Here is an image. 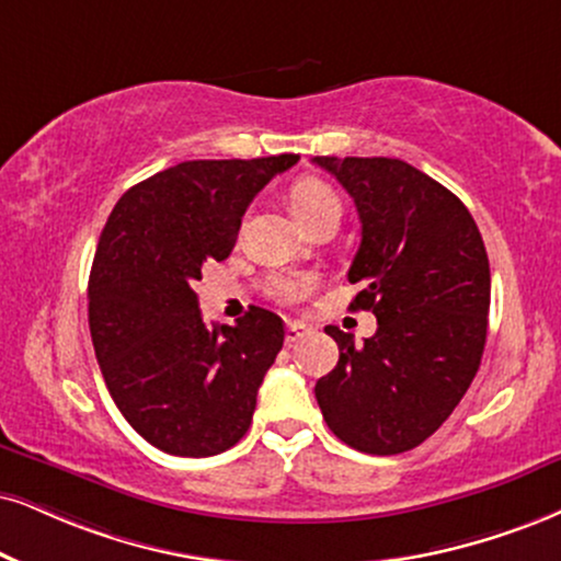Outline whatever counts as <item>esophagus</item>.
Returning a JSON list of instances; mask_svg holds the SVG:
<instances>
[{
    "instance_id": "obj_1",
    "label": "esophagus",
    "mask_w": 561,
    "mask_h": 561,
    "mask_svg": "<svg viewBox=\"0 0 561 561\" xmlns=\"http://www.w3.org/2000/svg\"><path fill=\"white\" fill-rule=\"evenodd\" d=\"M304 335H309L307 324H301V322H288V328H286V343H288V345L299 343Z\"/></svg>"
}]
</instances>
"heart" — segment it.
Wrapping results in <instances>:
<instances>
[{"label":"heart","mask_w":561,"mask_h":561,"mask_svg":"<svg viewBox=\"0 0 561 561\" xmlns=\"http://www.w3.org/2000/svg\"><path fill=\"white\" fill-rule=\"evenodd\" d=\"M291 207L296 218L307 226L324 213H341V199H337L333 186L320 182V179H301L291 190ZM307 291L309 280L304 278H278L270 286V294L280 301H299Z\"/></svg>","instance_id":"heart-1"}]
</instances>
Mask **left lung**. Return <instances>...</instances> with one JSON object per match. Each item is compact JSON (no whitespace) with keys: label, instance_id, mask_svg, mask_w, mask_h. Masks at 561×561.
I'll return each instance as SVG.
<instances>
[{"label":"left lung","instance_id":"1","mask_svg":"<svg viewBox=\"0 0 561 561\" xmlns=\"http://www.w3.org/2000/svg\"><path fill=\"white\" fill-rule=\"evenodd\" d=\"M354 197L362 244L348 280L377 333L364 345L328 324L341 348L314 396L330 432L358 453L398 455L445 424L479 371L492 273L468 207L398 158L317 156Z\"/></svg>","mask_w":561,"mask_h":561}]
</instances>
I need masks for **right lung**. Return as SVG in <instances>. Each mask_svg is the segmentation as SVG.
<instances>
[{
	"label": "right lung",
	"mask_w": 561,
	"mask_h": 561,
	"mask_svg": "<svg viewBox=\"0 0 561 561\" xmlns=\"http://www.w3.org/2000/svg\"><path fill=\"white\" fill-rule=\"evenodd\" d=\"M296 161L176 163L124 192L103 226L88 280L95 358L122 416L163 453L210 458L252 424L283 320L249 307L233 328H216L192 286L205 262L231 254L254 195Z\"/></svg>",
	"instance_id": "right-lung-1"
}]
</instances>
